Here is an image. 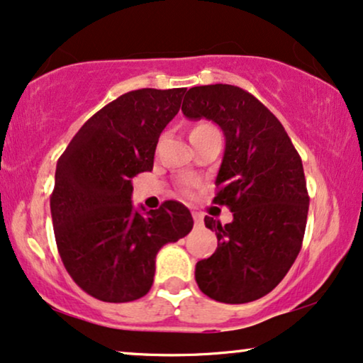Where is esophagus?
I'll list each match as a JSON object with an SVG mask.
<instances>
[{"label":"esophagus","mask_w":363,"mask_h":363,"mask_svg":"<svg viewBox=\"0 0 363 363\" xmlns=\"http://www.w3.org/2000/svg\"><path fill=\"white\" fill-rule=\"evenodd\" d=\"M192 219H194V224L196 225H202V216L199 214V212H192Z\"/></svg>","instance_id":"obj_1"}]
</instances>
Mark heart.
I'll return each instance as SVG.
<instances>
[{
    "label": "heart",
    "instance_id": "1",
    "mask_svg": "<svg viewBox=\"0 0 363 363\" xmlns=\"http://www.w3.org/2000/svg\"><path fill=\"white\" fill-rule=\"evenodd\" d=\"M214 125H211L209 123H199L196 124L194 128H192L191 131V136H194V134H202V133H207V131H214Z\"/></svg>",
    "mask_w": 363,
    "mask_h": 363
}]
</instances>
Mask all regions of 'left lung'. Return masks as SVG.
Here are the masks:
<instances>
[{
  "label": "left lung",
  "instance_id": "left-lung-1",
  "mask_svg": "<svg viewBox=\"0 0 363 363\" xmlns=\"http://www.w3.org/2000/svg\"><path fill=\"white\" fill-rule=\"evenodd\" d=\"M182 113L214 121L224 133L214 202L234 212L225 225L204 217L217 249L196 264V282L217 302L257 301L277 287L301 252L308 212L302 159L280 121L238 86L191 88Z\"/></svg>",
  "mask_w": 363,
  "mask_h": 363
}]
</instances>
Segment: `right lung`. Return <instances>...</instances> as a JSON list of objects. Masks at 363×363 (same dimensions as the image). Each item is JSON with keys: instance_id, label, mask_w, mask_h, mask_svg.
I'll return each instance as SVG.
<instances>
[{"instance_id": "1", "label": "right lung", "mask_w": 363, "mask_h": 363, "mask_svg": "<svg viewBox=\"0 0 363 363\" xmlns=\"http://www.w3.org/2000/svg\"><path fill=\"white\" fill-rule=\"evenodd\" d=\"M186 88H144L104 106L71 139L56 166L51 217L61 260L86 294L131 302L154 282L156 255L194 225L186 206L134 209L133 177L151 171L159 136Z\"/></svg>"}]
</instances>
